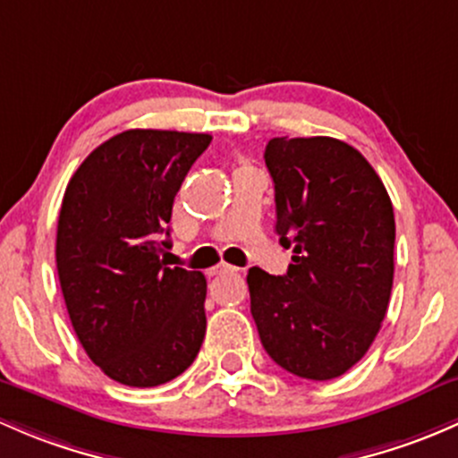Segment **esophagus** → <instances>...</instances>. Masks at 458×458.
<instances>
[{
    "instance_id": "1",
    "label": "esophagus",
    "mask_w": 458,
    "mask_h": 458,
    "mask_svg": "<svg viewBox=\"0 0 458 458\" xmlns=\"http://www.w3.org/2000/svg\"><path fill=\"white\" fill-rule=\"evenodd\" d=\"M233 272H237V267L228 266V263H216L213 267V274H233Z\"/></svg>"
}]
</instances>
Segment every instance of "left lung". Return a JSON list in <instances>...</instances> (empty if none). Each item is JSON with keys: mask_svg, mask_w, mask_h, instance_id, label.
<instances>
[{"mask_svg": "<svg viewBox=\"0 0 458 458\" xmlns=\"http://www.w3.org/2000/svg\"><path fill=\"white\" fill-rule=\"evenodd\" d=\"M276 224L287 274L248 272L269 358L305 379L340 377L373 344L393 290L394 215L367 157L335 138H272Z\"/></svg>", "mask_w": 458, "mask_h": 458, "instance_id": "1", "label": "left lung"}]
</instances>
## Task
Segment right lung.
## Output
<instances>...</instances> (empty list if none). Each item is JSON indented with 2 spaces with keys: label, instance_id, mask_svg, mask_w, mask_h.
<instances>
[{
  "label": "right lung",
  "instance_id": "obj_1",
  "mask_svg": "<svg viewBox=\"0 0 458 458\" xmlns=\"http://www.w3.org/2000/svg\"><path fill=\"white\" fill-rule=\"evenodd\" d=\"M210 140L129 129L96 147L65 189L56 269L67 314L91 362L124 386L171 382L204 343V274L160 254L177 191Z\"/></svg>",
  "mask_w": 458,
  "mask_h": 458
}]
</instances>
